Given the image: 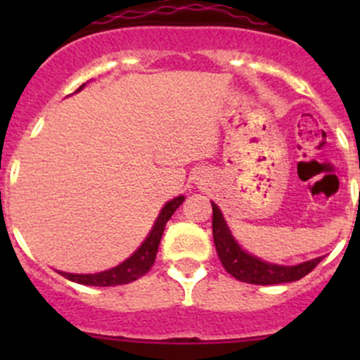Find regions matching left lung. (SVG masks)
Returning a JSON list of instances; mask_svg holds the SVG:
<instances>
[{
	"label": "left lung",
	"mask_w": 360,
	"mask_h": 360,
	"mask_svg": "<svg viewBox=\"0 0 360 360\" xmlns=\"http://www.w3.org/2000/svg\"><path fill=\"white\" fill-rule=\"evenodd\" d=\"M212 235L217 256L224 270L237 281L248 282V284L271 285L300 281L322 261V257H317V259L307 261L296 266H281V264H271L250 256L235 242L216 203H212Z\"/></svg>",
	"instance_id": "8db88e82"
}]
</instances>
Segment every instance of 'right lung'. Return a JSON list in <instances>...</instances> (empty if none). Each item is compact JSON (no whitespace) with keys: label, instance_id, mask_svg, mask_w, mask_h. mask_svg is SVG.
<instances>
[{"label":"right lung","instance_id":"1","mask_svg":"<svg viewBox=\"0 0 360 360\" xmlns=\"http://www.w3.org/2000/svg\"><path fill=\"white\" fill-rule=\"evenodd\" d=\"M83 86H85V83H83L78 90H82ZM78 90H76V92H78ZM183 200L184 197H177L174 198V200L165 203V207H163L162 212H160V216L157 217V223H155L153 230L150 231V235H148L146 240L143 242V245H141V248L137 249L129 259H125L122 264H118V266L111 268V270L108 271H101V274L78 275V274H64V271H59V274L63 275V277H66L68 281L78 282V284H83V285H99V288L122 285V284H129V282L132 281H137L139 277L146 275L148 271L151 270V266H153L167 221L172 217V214L176 212V209L183 203Z\"/></svg>","mask_w":360,"mask_h":360}]
</instances>
